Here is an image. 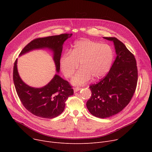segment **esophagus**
<instances>
[{
  "label": "esophagus",
  "instance_id": "1",
  "mask_svg": "<svg viewBox=\"0 0 152 152\" xmlns=\"http://www.w3.org/2000/svg\"><path fill=\"white\" fill-rule=\"evenodd\" d=\"M81 89L79 88V87H75V88H74V92H77V91H80Z\"/></svg>",
  "mask_w": 152,
  "mask_h": 152
}]
</instances>
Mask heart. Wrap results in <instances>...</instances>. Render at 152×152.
I'll return each instance as SVG.
<instances>
[{
	"instance_id": "heart-1",
	"label": "heart",
	"mask_w": 152,
	"mask_h": 152,
	"mask_svg": "<svg viewBox=\"0 0 152 152\" xmlns=\"http://www.w3.org/2000/svg\"><path fill=\"white\" fill-rule=\"evenodd\" d=\"M114 58V52L110 45L102 44L89 39L75 42L73 50L64 53L60 65L63 73L70 78L79 68H81L74 76L72 83L81 86L89 82L92 77L100 79L110 69Z\"/></svg>"
}]
</instances>
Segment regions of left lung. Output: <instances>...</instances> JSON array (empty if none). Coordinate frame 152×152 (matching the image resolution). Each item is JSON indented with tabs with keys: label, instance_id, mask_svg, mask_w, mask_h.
<instances>
[{
	"label": "left lung",
	"instance_id": "8db88e82",
	"mask_svg": "<svg viewBox=\"0 0 152 152\" xmlns=\"http://www.w3.org/2000/svg\"><path fill=\"white\" fill-rule=\"evenodd\" d=\"M103 39L113 42L116 57L107 76L89 87L92 95L86 103L89 112L100 118L116 115L128 105L138 77L136 60L125 45L116 37Z\"/></svg>",
	"mask_w": 152,
	"mask_h": 152
}]
</instances>
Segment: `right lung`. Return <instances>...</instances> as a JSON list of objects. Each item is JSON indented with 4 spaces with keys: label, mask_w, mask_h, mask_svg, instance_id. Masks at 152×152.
<instances>
[{
    "label": "right lung",
    "mask_w": 152,
    "mask_h": 152,
    "mask_svg": "<svg viewBox=\"0 0 152 152\" xmlns=\"http://www.w3.org/2000/svg\"><path fill=\"white\" fill-rule=\"evenodd\" d=\"M73 34H62L42 38H37L26 45L20 56L32 50L49 49L53 53L56 71L60 72V60L63 45ZM18 59L14 63L13 78L16 91L23 106L34 115L51 119L60 115L64 111L65 102L73 95V89L68 81L55 74L47 85L37 88L28 86L20 77L17 68Z\"/></svg>",
    "instance_id": "obj_1"
}]
</instances>
